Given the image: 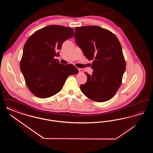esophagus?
I'll return each instance as SVG.
<instances>
[{
    "mask_svg": "<svg viewBox=\"0 0 153 153\" xmlns=\"http://www.w3.org/2000/svg\"><path fill=\"white\" fill-rule=\"evenodd\" d=\"M78 70H79V73H83V72H84V71H83V69H80V68H79V69H78Z\"/></svg>",
    "mask_w": 153,
    "mask_h": 153,
    "instance_id": "34e87169",
    "label": "esophagus"
}]
</instances>
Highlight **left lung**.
Segmentation results:
<instances>
[{
	"instance_id": "left-lung-1",
	"label": "left lung",
	"mask_w": 153,
	"mask_h": 153,
	"mask_svg": "<svg viewBox=\"0 0 153 153\" xmlns=\"http://www.w3.org/2000/svg\"><path fill=\"white\" fill-rule=\"evenodd\" d=\"M75 41L89 60H93L92 75L80 85L81 92L96 102L108 101L120 87L126 61L121 44L116 36L97 26L76 27Z\"/></svg>"
}]
</instances>
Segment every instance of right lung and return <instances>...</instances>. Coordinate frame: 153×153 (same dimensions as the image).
<instances>
[{
    "label": "right lung",
    "mask_w": 153,
    "mask_h": 153,
    "mask_svg": "<svg viewBox=\"0 0 153 153\" xmlns=\"http://www.w3.org/2000/svg\"><path fill=\"white\" fill-rule=\"evenodd\" d=\"M73 35L72 28L50 25L36 31L25 43L20 68L27 87L36 97L57 94L69 76L79 73L72 64L64 65L54 59L63 42Z\"/></svg>",
    "instance_id": "right-lung-1"
}]
</instances>
